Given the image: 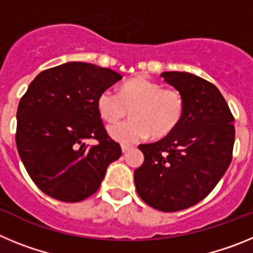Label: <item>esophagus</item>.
Returning <instances> with one entry per match:
<instances>
[{
	"instance_id": "esophagus-1",
	"label": "esophagus",
	"mask_w": 253,
	"mask_h": 253,
	"mask_svg": "<svg viewBox=\"0 0 253 253\" xmlns=\"http://www.w3.org/2000/svg\"><path fill=\"white\" fill-rule=\"evenodd\" d=\"M130 148H131L130 144H122V151L124 152V153L125 152H128Z\"/></svg>"
}]
</instances>
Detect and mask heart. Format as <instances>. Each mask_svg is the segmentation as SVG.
Wrapping results in <instances>:
<instances>
[{
    "mask_svg": "<svg viewBox=\"0 0 253 253\" xmlns=\"http://www.w3.org/2000/svg\"><path fill=\"white\" fill-rule=\"evenodd\" d=\"M133 119L114 124L109 133L122 143H133L146 138L167 137L180 125L185 111V100L180 91L163 88L148 77H134L120 87L106 88L97 99V110L107 123H116L129 114Z\"/></svg>",
    "mask_w": 253,
    "mask_h": 253,
    "instance_id": "heart-1",
    "label": "heart"
}]
</instances>
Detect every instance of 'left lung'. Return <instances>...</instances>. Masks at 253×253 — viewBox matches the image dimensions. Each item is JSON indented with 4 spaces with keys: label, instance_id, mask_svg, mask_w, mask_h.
Masks as SVG:
<instances>
[{
    "label": "left lung",
    "instance_id": "1",
    "mask_svg": "<svg viewBox=\"0 0 253 253\" xmlns=\"http://www.w3.org/2000/svg\"><path fill=\"white\" fill-rule=\"evenodd\" d=\"M161 76L184 96V116L167 137L140 144L144 162L134 172V182L146 204L172 213L211 193L231 165L236 130L227 101L213 84L186 72Z\"/></svg>",
    "mask_w": 253,
    "mask_h": 253
}]
</instances>
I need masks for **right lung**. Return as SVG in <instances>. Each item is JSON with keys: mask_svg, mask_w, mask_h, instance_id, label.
Returning <instances> with one entry per match:
<instances>
[{"mask_svg": "<svg viewBox=\"0 0 253 253\" xmlns=\"http://www.w3.org/2000/svg\"><path fill=\"white\" fill-rule=\"evenodd\" d=\"M120 80L110 68L84 62L45 69L33 80L17 107L16 146L44 194L77 203L99 190L122 148L105 129L97 99ZM88 139L98 144L88 146Z\"/></svg>", "mask_w": 253, "mask_h": 253, "instance_id": "1", "label": "right lung"}]
</instances>
